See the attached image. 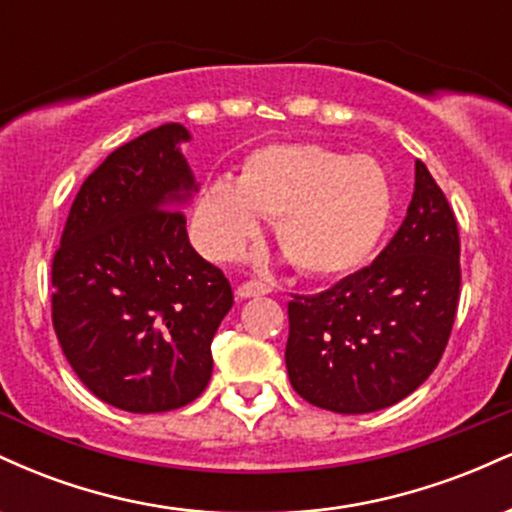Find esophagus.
I'll return each mask as SVG.
<instances>
[{
	"instance_id": "34e87169",
	"label": "esophagus",
	"mask_w": 512,
	"mask_h": 512,
	"mask_svg": "<svg viewBox=\"0 0 512 512\" xmlns=\"http://www.w3.org/2000/svg\"><path fill=\"white\" fill-rule=\"evenodd\" d=\"M272 291V286L264 284V281H245V284H240L236 289V296L240 301H245V298H255V296H267V293Z\"/></svg>"
}]
</instances>
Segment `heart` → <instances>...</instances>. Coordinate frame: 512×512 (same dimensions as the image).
Returning <instances> with one entry per match:
<instances>
[{"instance_id": "1", "label": "heart", "mask_w": 512, "mask_h": 512, "mask_svg": "<svg viewBox=\"0 0 512 512\" xmlns=\"http://www.w3.org/2000/svg\"><path fill=\"white\" fill-rule=\"evenodd\" d=\"M392 211L385 170L368 156L322 144H272L252 151L238 180L216 175L197 199L209 257L226 260L276 219V243L298 272L349 274L368 260Z\"/></svg>"}]
</instances>
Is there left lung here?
I'll return each mask as SVG.
<instances>
[{"mask_svg":"<svg viewBox=\"0 0 512 512\" xmlns=\"http://www.w3.org/2000/svg\"><path fill=\"white\" fill-rule=\"evenodd\" d=\"M460 233L416 161L407 216L373 264L289 303L286 370L305 402L337 414L392 407L438 366L460 301Z\"/></svg>","mask_w":512,"mask_h":512,"instance_id":"1","label":"left lung"}]
</instances>
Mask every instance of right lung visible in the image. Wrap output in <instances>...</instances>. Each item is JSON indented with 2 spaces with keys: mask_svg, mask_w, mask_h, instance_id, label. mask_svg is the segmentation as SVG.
I'll use <instances>...</instances> for the list:
<instances>
[{
  "mask_svg": "<svg viewBox=\"0 0 512 512\" xmlns=\"http://www.w3.org/2000/svg\"><path fill=\"white\" fill-rule=\"evenodd\" d=\"M168 122L122 144L81 185L52 260V325L79 380L132 414L180 409L209 385L228 279L190 245L199 190Z\"/></svg>",
  "mask_w": 512,
  "mask_h": 512,
  "instance_id": "add662e5",
  "label": "right lung"
}]
</instances>
